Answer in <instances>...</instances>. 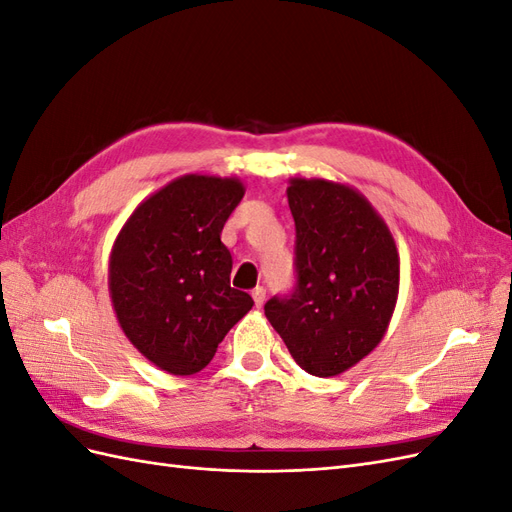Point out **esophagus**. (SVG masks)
Segmentation results:
<instances>
[{
	"instance_id": "34e87169",
	"label": "esophagus",
	"mask_w": 512,
	"mask_h": 512,
	"mask_svg": "<svg viewBox=\"0 0 512 512\" xmlns=\"http://www.w3.org/2000/svg\"><path fill=\"white\" fill-rule=\"evenodd\" d=\"M265 294H267V290L262 288V286H256V288L252 290V299H254V305H256V307H262V303H265Z\"/></svg>"
}]
</instances>
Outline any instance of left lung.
Masks as SVG:
<instances>
[{
	"instance_id": "left-lung-1",
	"label": "left lung",
	"mask_w": 512,
	"mask_h": 512,
	"mask_svg": "<svg viewBox=\"0 0 512 512\" xmlns=\"http://www.w3.org/2000/svg\"><path fill=\"white\" fill-rule=\"evenodd\" d=\"M297 288L265 316L292 359L318 378L339 376L374 350L399 294V252L389 226L348 183L292 177Z\"/></svg>"
}]
</instances>
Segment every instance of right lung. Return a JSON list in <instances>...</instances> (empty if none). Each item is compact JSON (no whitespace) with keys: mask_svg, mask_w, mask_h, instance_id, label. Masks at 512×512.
<instances>
[{"mask_svg":"<svg viewBox=\"0 0 512 512\" xmlns=\"http://www.w3.org/2000/svg\"><path fill=\"white\" fill-rule=\"evenodd\" d=\"M243 194L237 177H177L132 211L113 243L108 292L119 327L168 374L207 367L254 305L230 288L232 258L220 239Z\"/></svg>","mask_w":512,"mask_h":512,"instance_id":"add662e5","label":"right lung"}]
</instances>
